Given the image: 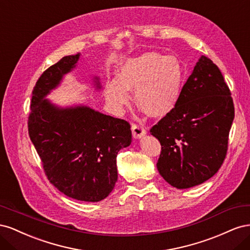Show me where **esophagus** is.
Wrapping results in <instances>:
<instances>
[{
	"mask_svg": "<svg viewBox=\"0 0 250 250\" xmlns=\"http://www.w3.org/2000/svg\"><path fill=\"white\" fill-rule=\"evenodd\" d=\"M131 131L134 139H142L146 134V129L141 125H132Z\"/></svg>",
	"mask_w": 250,
	"mask_h": 250,
	"instance_id": "esophagus-1",
	"label": "esophagus"
}]
</instances>
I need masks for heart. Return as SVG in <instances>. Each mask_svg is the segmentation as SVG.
I'll use <instances>...</instances> for the list:
<instances>
[{
    "label": "heart",
    "instance_id": "b5f03b06",
    "mask_svg": "<svg viewBox=\"0 0 250 250\" xmlns=\"http://www.w3.org/2000/svg\"><path fill=\"white\" fill-rule=\"evenodd\" d=\"M184 75L177 57L146 52L120 63L117 79L105 83L104 97L113 111L122 112L134 90L135 103L149 116L165 117L176 106Z\"/></svg>",
    "mask_w": 250,
    "mask_h": 250
}]
</instances>
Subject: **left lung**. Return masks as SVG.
Segmentation results:
<instances>
[{
	"label": "left lung",
	"mask_w": 250,
	"mask_h": 250,
	"mask_svg": "<svg viewBox=\"0 0 250 250\" xmlns=\"http://www.w3.org/2000/svg\"><path fill=\"white\" fill-rule=\"evenodd\" d=\"M234 118L230 90L219 67L200 56L174 109L151 128L161 142L156 167L176 188L203 184L220 169Z\"/></svg>",
	"instance_id": "obj_1"
}]
</instances>
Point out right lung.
I'll use <instances>...</instances> for the list:
<instances>
[{
    "label": "right lung",
    "mask_w": 250,
    "mask_h": 250,
    "mask_svg": "<svg viewBox=\"0 0 250 250\" xmlns=\"http://www.w3.org/2000/svg\"><path fill=\"white\" fill-rule=\"evenodd\" d=\"M80 53L64 56L37 80L28 121L30 140L50 183L67 197L98 202L118 179L117 155L131 144L130 125L84 104L60 106L47 96L77 67ZM96 90L100 78L94 76Z\"/></svg>",
    "instance_id": "obj_1"
}]
</instances>
